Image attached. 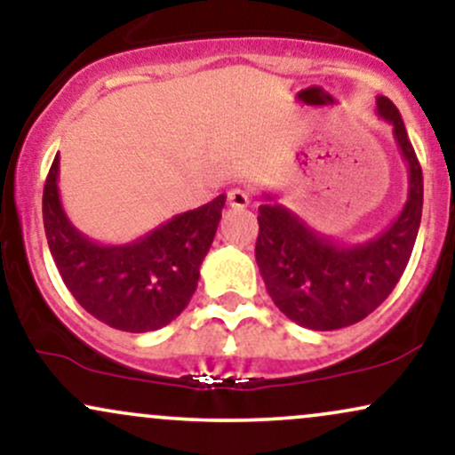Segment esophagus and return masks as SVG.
<instances>
[{
	"label": "esophagus",
	"instance_id": "esophagus-1",
	"mask_svg": "<svg viewBox=\"0 0 455 455\" xmlns=\"http://www.w3.org/2000/svg\"><path fill=\"white\" fill-rule=\"evenodd\" d=\"M228 205L233 210H243V207L250 205V196L243 190H239V188H235V190L228 192Z\"/></svg>",
	"mask_w": 455,
	"mask_h": 455
}]
</instances>
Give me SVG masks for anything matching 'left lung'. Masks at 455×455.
I'll return each instance as SVG.
<instances>
[{
	"mask_svg": "<svg viewBox=\"0 0 455 455\" xmlns=\"http://www.w3.org/2000/svg\"><path fill=\"white\" fill-rule=\"evenodd\" d=\"M377 113L394 128L409 166V195L394 222L362 243H338L316 233L274 195L259 207L257 265L274 304L297 325L331 331L359 323L387 299L409 263L421 222L424 175L400 111L377 98Z\"/></svg>",
	"mask_w": 455,
	"mask_h": 455,
	"instance_id": "1",
	"label": "left lung"
}]
</instances>
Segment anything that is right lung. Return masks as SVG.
<instances>
[{
	"instance_id": "right-lung-1",
	"label": "right lung",
	"mask_w": 455,
	"mask_h": 455,
	"mask_svg": "<svg viewBox=\"0 0 455 455\" xmlns=\"http://www.w3.org/2000/svg\"><path fill=\"white\" fill-rule=\"evenodd\" d=\"M60 156L43 195L49 250L72 297L108 327L130 333L169 325L195 295L227 196L177 213L132 243L104 245L76 231L61 207Z\"/></svg>"
}]
</instances>
